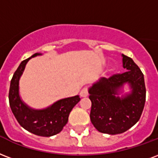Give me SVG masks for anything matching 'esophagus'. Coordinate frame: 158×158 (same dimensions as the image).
<instances>
[{"mask_svg":"<svg viewBox=\"0 0 158 158\" xmlns=\"http://www.w3.org/2000/svg\"><path fill=\"white\" fill-rule=\"evenodd\" d=\"M80 96L81 97H87L88 95H89V91H88L87 88H84V89H82V90L80 91Z\"/></svg>","mask_w":158,"mask_h":158,"instance_id":"34e87169","label":"esophagus"}]
</instances>
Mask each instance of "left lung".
I'll return each mask as SVG.
<instances>
[{
	"label": "left lung",
	"instance_id": "obj_1",
	"mask_svg": "<svg viewBox=\"0 0 158 158\" xmlns=\"http://www.w3.org/2000/svg\"><path fill=\"white\" fill-rule=\"evenodd\" d=\"M122 57L127 72L101 78L89 89L91 123L98 132L111 135L126 132L137 123L146 101L143 74L131 58ZM125 83L131 92L120 98L117 95Z\"/></svg>",
	"mask_w": 158,
	"mask_h": 158
}]
</instances>
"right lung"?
<instances>
[{
  "instance_id": "add662e5",
  "label": "right lung",
  "mask_w": 158,
  "mask_h": 158,
  "mask_svg": "<svg viewBox=\"0 0 158 158\" xmlns=\"http://www.w3.org/2000/svg\"><path fill=\"white\" fill-rule=\"evenodd\" d=\"M34 54L23 60L13 74L9 90V103L11 111L20 125L31 133L42 137H51L60 132L68 123L69 115L80 100L79 95L60 99L46 108L34 109L24 103L19 94V81L26 65Z\"/></svg>"
}]
</instances>
